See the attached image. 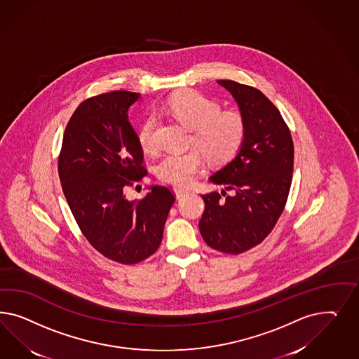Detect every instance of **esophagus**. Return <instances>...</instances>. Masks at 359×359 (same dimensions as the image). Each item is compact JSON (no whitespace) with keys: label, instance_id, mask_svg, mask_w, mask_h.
Returning a JSON list of instances; mask_svg holds the SVG:
<instances>
[{"label":"esophagus","instance_id":"34e87169","mask_svg":"<svg viewBox=\"0 0 359 359\" xmlns=\"http://www.w3.org/2000/svg\"><path fill=\"white\" fill-rule=\"evenodd\" d=\"M174 192L175 196H176V198H182L183 196L188 194V191H187V189H183V188H174Z\"/></svg>","mask_w":359,"mask_h":359}]
</instances>
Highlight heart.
<instances>
[{
    "label": "heart",
    "mask_w": 359,
    "mask_h": 359,
    "mask_svg": "<svg viewBox=\"0 0 359 359\" xmlns=\"http://www.w3.org/2000/svg\"><path fill=\"white\" fill-rule=\"evenodd\" d=\"M164 110L189 129L195 130L194 142L209 159L222 162L238 150L245 135V123L237 111H221L217 102L194 90L176 93ZM156 118L149 116L142 121L137 138L144 151L156 149ZM204 167V156L198 150L164 154L156 164L161 180L175 185H187L195 180Z\"/></svg>",
    "instance_id": "1"
}]
</instances>
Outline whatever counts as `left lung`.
<instances>
[{
	"mask_svg": "<svg viewBox=\"0 0 359 359\" xmlns=\"http://www.w3.org/2000/svg\"><path fill=\"white\" fill-rule=\"evenodd\" d=\"M238 105L245 135L234 158L209 177L228 195H203L198 222L208 246L226 254L250 250L266 238L285 207L294 172V142L279 110L261 90L217 80Z\"/></svg>",
	"mask_w": 359,
	"mask_h": 359,
	"instance_id": "obj_1",
	"label": "left lung"
}]
</instances>
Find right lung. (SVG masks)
<instances>
[{"instance_id": "obj_1", "label": "right lung", "mask_w": 359, "mask_h": 359, "mask_svg": "<svg viewBox=\"0 0 359 359\" xmlns=\"http://www.w3.org/2000/svg\"><path fill=\"white\" fill-rule=\"evenodd\" d=\"M140 93L114 90L88 98L65 128L59 177L79 228L102 255L134 264L158 250L172 192L151 185L137 201L125 187L147 175L128 111Z\"/></svg>"}]
</instances>
